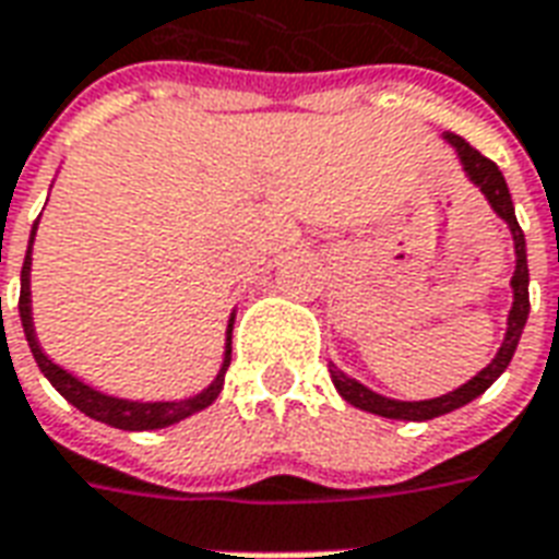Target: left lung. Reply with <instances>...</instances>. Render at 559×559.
<instances>
[{
	"label": "left lung",
	"instance_id": "obj_1",
	"mask_svg": "<svg viewBox=\"0 0 559 559\" xmlns=\"http://www.w3.org/2000/svg\"><path fill=\"white\" fill-rule=\"evenodd\" d=\"M443 140L450 142L455 157L462 163L467 181L474 187H479V193L486 195V202L491 205L497 217L507 223L509 235H512V247H515V271H512V280H509V288H512V307H509L507 316V330H503V342L497 354L488 360V366H483L479 372L464 381L462 386H455L450 393L435 399H390L384 393H374L372 386H366L364 381H357L348 372H342L340 366L330 360V381L336 386L348 405L360 411H369V414H378V417L386 419H408V423H426V419L443 417L455 408H464L467 402H474L476 396H483L488 386L495 384L500 374L507 372L512 354L519 348L521 333H524V324H527V316H531V274H527V243H524V231H521L519 219H515V205H512V195H509L507 178L497 169L495 163L483 157L479 151L471 148L462 136L455 133H443Z\"/></svg>",
	"mask_w": 559,
	"mask_h": 559
}]
</instances>
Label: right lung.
<instances>
[{"mask_svg":"<svg viewBox=\"0 0 559 559\" xmlns=\"http://www.w3.org/2000/svg\"><path fill=\"white\" fill-rule=\"evenodd\" d=\"M38 223L35 219L32 226V235H28L26 259H23V271H20V324H23V333H26L28 348H32V357L35 364L44 372V378L50 381L59 393H62L73 408L83 411L85 417L97 419V423H107L112 429L124 431H151V429H166V426H175L181 419L193 417L195 411H205L214 399L219 396L223 390V381H226V369L231 364V328H235V316L238 309H231L229 324H226V342H223V364H219L214 381L199 390L195 396L187 399H160V402H142V399H124L112 396V393H104L97 390L88 381H83L80 374L68 372L64 366L52 364L47 352L40 348L38 333H35V319H32V243H35V235H38Z\"/></svg>","mask_w":559,"mask_h":559,"instance_id":"obj_1","label":"right lung"}]
</instances>
